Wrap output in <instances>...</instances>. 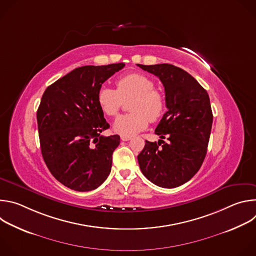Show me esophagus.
<instances>
[{
	"mask_svg": "<svg viewBox=\"0 0 256 256\" xmlns=\"http://www.w3.org/2000/svg\"><path fill=\"white\" fill-rule=\"evenodd\" d=\"M120 140H124V142H126V140H130V136H120Z\"/></svg>",
	"mask_w": 256,
	"mask_h": 256,
	"instance_id": "1",
	"label": "esophagus"
}]
</instances>
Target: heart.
I'll return each mask as SVG.
<instances>
[{"instance_id":"heart-1","label":"heart","mask_w":256,"mask_h":256,"mask_svg":"<svg viewBox=\"0 0 256 256\" xmlns=\"http://www.w3.org/2000/svg\"><path fill=\"white\" fill-rule=\"evenodd\" d=\"M128 114L118 116L114 130L118 134L132 136L148 126L149 120L158 122L164 114L166 101L163 93L155 88V82L144 74H128L116 82V90L102 86L97 93V102L104 114L116 116L128 101Z\"/></svg>"}]
</instances>
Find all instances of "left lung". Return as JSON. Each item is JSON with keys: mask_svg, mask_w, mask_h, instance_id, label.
I'll return each mask as SVG.
<instances>
[{"mask_svg": "<svg viewBox=\"0 0 256 256\" xmlns=\"http://www.w3.org/2000/svg\"><path fill=\"white\" fill-rule=\"evenodd\" d=\"M157 76L168 110L155 130L167 142L146 140L138 155L142 173L154 184L174 188L190 180L206 155L212 112L208 92L184 70L169 64H138Z\"/></svg>", "mask_w": 256, "mask_h": 256, "instance_id": "8db88e82", "label": "left lung"}]
</instances>
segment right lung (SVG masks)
<instances>
[{
	"instance_id": "1",
	"label": "right lung",
	"mask_w": 256,
	"mask_h": 256,
	"mask_svg": "<svg viewBox=\"0 0 256 256\" xmlns=\"http://www.w3.org/2000/svg\"><path fill=\"white\" fill-rule=\"evenodd\" d=\"M124 66L118 62L77 68L42 95L36 114L42 154L54 177L72 190H93L110 173L120 138L101 134L109 124L97 93Z\"/></svg>"
}]
</instances>
